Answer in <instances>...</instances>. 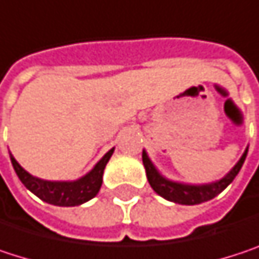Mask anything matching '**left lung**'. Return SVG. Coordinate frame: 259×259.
<instances>
[{"label": "left lung", "instance_id": "1", "mask_svg": "<svg viewBox=\"0 0 259 259\" xmlns=\"http://www.w3.org/2000/svg\"><path fill=\"white\" fill-rule=\"evenodd\" d=\"M247 148L249 147H246L243 156L240 157V160L234 165V168L227 176H224L221 180L205 183V184H187V183H180V181L168 180L157 171V168L154 166V163L151 162V159L148 157L145 150L142 151V163L145 166L148 183L157 195H160L162 198H165L171 202H176V204L195 205V204H201V202L213 199L214 196H218L224 189H227L233 183L235 176L240 172V169L244 163V159L247 156Z\"/></svg>", "mask_w": 259, "mask_h": 259}]
</instances>
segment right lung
I'll return each mask as SVG.
<instances>
[{
	"label": "right lung",
	"mask_w": 259,
	"mask_h": 259,
	"mask_svg": "<svg viewBox=\"0 0 259 259\" xmlns=\"http://www.w3.org/2000/svg\"><path fill=\"white\" fill-rule=\"evenodd\" d=\"M112 153H114V148H111L94 165V168L90 172H87L83 177L73 181L41 180L25 171L18 163V160L13 157L12 153H10V160L22 184L29 192L38 196L41 201L52 204V205H58V207H75V205H80L93 199L99 193L102 187V181H103L105 166L109 162Z\"/></svg>",
	"instance_id": "1"
}]
</instances>
